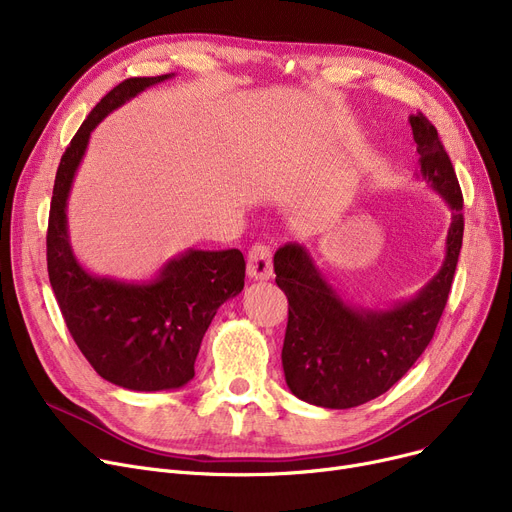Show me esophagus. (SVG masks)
<instances>
[{
  "mask_svg": "<svg viewBox=\"0 0 512 512\" xmlns=\"http://www.w3.org/2000/svg\"><path fill=\"white\" fill-rule=\"evenodd\" d=\"M247 274L253 280H270L274 274V265H272V251L265 245H255L249 251V261H247Z\"/></svg>",
  "mask_w": 512,
  "mask_h": 512,
  "instance_id": "esophagus-1",
  "label": "esophagus"
}]
</instances>
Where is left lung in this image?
I'll return each mask as SVG.
<instances>
[{
	"instance_id": "left-lung-1",
	"label": "left lung",
	"mask_w": 512,
	"mask_h": 512,
	"mask_svg": "<svg viewBox=\"0 0 512 512\" xmlns=\"http://www.w3.org/2000/svg\"><path fill=\"white\" fill-rule=\"evenodd\" d=\"M409 122L421 176L452 211L444 261L415 297L384 309L353 305L307 247L284 245L274 255L276 284L288 299L284 378L309 405L351 409L390 390L432 342L446 307L463 247V193L434 124L423 114Z\"/></svg>"
}]
</instances>
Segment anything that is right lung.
<instances>
[{
	"label": "right lung",
	"instance_id": "1",
	"mask_svg": "<svg viewBox=\"0 0 512 512\" xmlns=\"http://www.w3.org/2000/svg\"><path fill=\"white\" fill-rule=\"evenodd\" d=\"M172 76L128 78L93 107L62 155L49 207L47 272L66 326L103 380L134 392L191 382L211 319L245 288L238 249H186L141 282L97 276L74 255L66 209L91 132L107 114Z\"/></svg>",
	"mask_w": 512,
	"mask_h": 512
}]
</instances>
